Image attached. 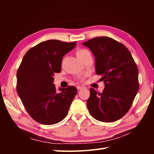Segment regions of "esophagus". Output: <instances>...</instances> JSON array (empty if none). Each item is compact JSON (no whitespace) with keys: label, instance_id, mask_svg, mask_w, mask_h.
Returning <instances> with one entry per match:
<instances>
[{"label":"esophagus","instance_id":"obj_1","mask_svg":"<svg viewBox=\"0 0 154 154\" xmlns=\"http://www.w3.org/2000/svg\"><path fill=\"white\" fill-rule=\"evenodd\" d=\"M84 87L83 86H77V89H78V90H80V89H84Z\"/></svg>","mask_w":154,"mask_h":154}]
</instances>
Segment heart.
<instances>
[{"label": "heart", "instance_id": "1", "mask_svg": "<svg viewBox=\"0 0 154 154\" xmlns=\"http://www.w3.org/2000/svg\"><path fill=\"white\" fill-rule=\"evenodd\" d=\"M90 54L91 53L89 52V51L86 50V49H79V50H77L76 52L77 56L79 59L82 58L84 56H85V55H87L88 54Z\"/></svg>", "mask_w": 154, "mask_h": 154}]
</instances>
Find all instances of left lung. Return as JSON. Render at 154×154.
Listing matches in <instances>:
<instances>
[{
    "label": "left lung",
    "mask_w": 154,
    "mask_h": 154,
    "mask_svg": "<svg viewBox=\"0 0 154 154\" xmlns=\"http://www.w3.org/2000/svg\"><path fill=\"white\" fill-rule=\"evenodd\" d=\"M83 44L93 53L96 73L105 84L103 93L90 89L89 112L101 122L119 120L128 112L139 89L136 62L125 45L111 38H94Z\"/></svg>",
    "instance_id": "left-lung-1"
}]
</instances>
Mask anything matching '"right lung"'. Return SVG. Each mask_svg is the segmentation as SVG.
Listing matches in <instances>:
<instances>
[{
  "label": "right lung",
  "instance_id": "add662e5",
  "mask_svg": "<svg viewBox=\"0 0 154 154\" xmlns=\"http://www.w3.org/2000/svg\"><path fill=\"white\" fill-rule=\"evenodd\" d=\"M76 44L44 41L30 48L22 59L16 73V91L28 113L39 123L51 125L67 115L77 88L68 86L57 91L54 75L61 71L63 57Z\"/></svg>",
  "mask_w": 154,
  "mask_h": 154
}]
</instances>
